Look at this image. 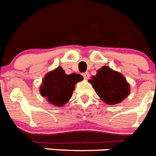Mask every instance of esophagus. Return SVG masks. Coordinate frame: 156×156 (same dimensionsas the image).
Masks as SVG:
<instances>
[{"label":"esophagus","mask_w":156,"mask_h":156,"mask_svg":"<svg viewBox=\"0 0 156 156\" xmlns=\"http://www.w3.org/2000/svg\"><path fill=\"white\" fill-rule=\"evenodd\" d=\"M83 77L85 79H88V78H89V76H90V75H89V73L88 72H85L83 73Z\"/></svg>","instance_id":"34e87169"}]
</instances>
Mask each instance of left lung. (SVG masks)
I'll list each match as a JSON object with an SVG mask.
<instances>
[{
    "label": "left lung",
    "mask_w": 156,
    "mask_h": 156,
    "mask_svg": "<svg viewBox=\"0 0 156 156\" xmlns=\"http://www.w3.org/2000/svg\"><path fill=\"white\" fill-rule=\"evenodd\" d=\"M89 82L103 102L109 105L117 104L125 99L130 92V87L125 78L107 66L98 71Z\"/></svg>",
    "instance_id": "left-lung-1"
}]
</instances>
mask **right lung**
I'll list each match as a JSON object with an SVG mask.
<instances>
[{
	"label": "right lung",
	"mask_w": 156,
	"mask_h": 156,
	"mask_svg": "<svg viewBox=\"0 0 156 156\" xmlns=\"http://www.w3.org/2000/svg\"><path fill=\"white\" fill-rule=\"evenodd\" d=\"M81 80L83 77L79 74L66 75L63 68L58 67L45 76L40 92L50 103L61 106L71 99L75 85Z\"/></svg>",
	"instance_id": "1"
}]
</instances>
